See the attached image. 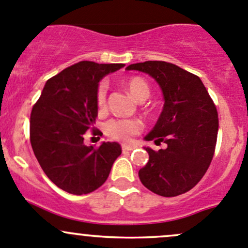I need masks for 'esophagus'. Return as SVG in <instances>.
I'll list each match as a JSON object with an SVG mask.
<instances>
[{"label": "esophagus", "instance_id": "34e87169", "mask_svg": "<svg viewBox=\"0 0 248 248\" xmlns=\"http://www.w3.org/2000/svg\"><path fill=\"white\" fill-rule=\"evenodd\" d=\"M122 148H123L124 152H129V151H132V149L136 148V146H135V144H123V146H122Z\"/></svg>", "mask_w": 248, "mask_h": 248}]
</instances>
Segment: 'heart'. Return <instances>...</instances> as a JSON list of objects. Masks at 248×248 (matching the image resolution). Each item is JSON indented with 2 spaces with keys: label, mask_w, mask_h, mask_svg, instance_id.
<instances>
[{
  "label": "heart",
  "mask_w": 248,
  "mask_h": 248,
  "mask_svg": "<svg viewBox=\"0 0 248 248\" xmlns=\"http://www.w3.org/2000/svg\"><path fill=\"white\" fill-rule=\"evenodd\" d=\"M107 83L102 80L96 89V104L100 109L106 107L107 99ZM126 89L129 94L137 101L146 100L151 94V88L148 83L140 77H134L127 80ZM141 130V123L136 119H112L105 125V131L113 139L119 141H127L130 136L137 134Z\"/></svg>",
  "instance_id": "heart-1"
}]
</instances>
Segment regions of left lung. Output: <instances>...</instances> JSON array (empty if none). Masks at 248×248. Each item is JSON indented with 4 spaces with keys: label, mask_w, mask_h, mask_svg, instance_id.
Wrapping results in <instances>:
<instances>
[{
    "label": "left lung",
    "mask_w": 248,
    "mask_h": 248,
    "mask_svg": "<svg viewBox=\"0 0 248 248\" xmlns=\"http://www.w3.org/2000/svg\"><path fill=\"white\" fill-rule=\"evenodd\" d=\"M151 76L163 93L164 106L158 122L144 136L164 142L165 149L143 147L149 155L140 169L142 185L161 197H177L202 178L215 153L218 114L198 76L165 61H146L127 66Z\"/></svg>",
    "instance_id": "8db88e82"
}]
</instances>
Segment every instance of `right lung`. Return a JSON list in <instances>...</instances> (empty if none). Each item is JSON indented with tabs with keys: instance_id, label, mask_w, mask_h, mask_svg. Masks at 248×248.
<instances>
[{
	"instance_id": "add662e5",
	"label": "right lung",
	"mask_w": 248,
	"mask_h": 248,
	"mask_svg": "<svg viewBox=\"0 0 248 248\" xmlns=\"http://www.w3.org/2000/svg\"><path fill=\"white\" fill-rule=\"evenodd\" d=\"M124 63L80 61L46 80L30 118L33 153L46 177L75 195L94 192L106 182L122 154L118 142L100 147L84 143L87 130L95 131L96 89L106 75Z\"/></svg>"
}]
</instances>
